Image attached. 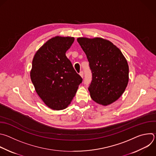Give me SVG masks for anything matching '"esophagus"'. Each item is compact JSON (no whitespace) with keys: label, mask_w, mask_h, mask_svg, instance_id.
<instances>
[{"label":"esophagus","mask_w":156,"mask_h":156,"mask_svg":"<svg viewBox=\"0 0 156 156\" xmlns=\"http://www.w3.org/2000/svg\"><path fill=\"white\" fill-rule=\"evenodd\" d=\"M80 75L82 78H83V76H84V72H83V71H81V72H80Z\"/></svg>","instance_id":"1"}]
</instances>
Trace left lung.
Segmentation results:
<instances>
[{"mask_svg": "<svg viewBox=\"0 0 156 156\" xmlns=\"http://www.w3.org/2000/svg\"><path fill=\"white\" fill-rule=\"evenodd\" d=\"M92 73L88 87L92 99L108 105L124 93L129 81V66L120 49L101 38H78Z\"/></svg>", "mask_w": 156, "mask_h": 156, "instance_id": "obj_1", "label": "left lung"}]
</instances>
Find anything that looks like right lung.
I'll return each mask as SVG.
<instances>
[{
  "label": "right lung",
  "mask_w": 156,
  "mask_h": 156,
  "mask_svg": "<svg viewBox=\"0 0 156 156\" xmlns=\"http://www.w3.org/2000/svg\"><path fill=\"white\" fill-rule=\"evenodd\" d=\"M73 37L57 36L47 41L35 53L30 78L45 104L55 110L67 107L83 79L66 55Z\"/></svg>",
  "instance_id": "1"
}]
</instances>
